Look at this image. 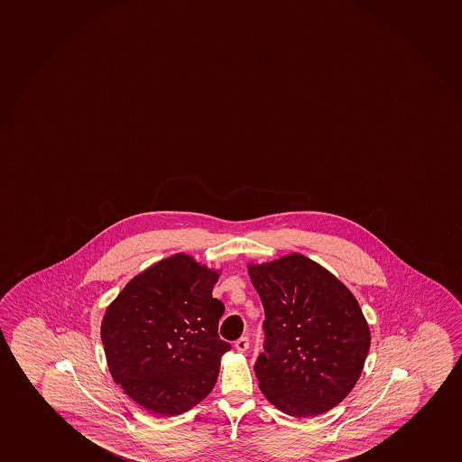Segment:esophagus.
<instances>
[{
	"label": "esophagus",
	"instance_id": "esophagus-1",
	"mask_svg": "<svg viewBox=\"0 0 462 462\" xmlns=\"http://www.w3.org/2000/svg\"><path fill=\"white\" fill-rule=\"evenodd\" d=\"M250 348V339L244 336V337H240L237 342H236V350L239 351V353H245V351Z\"/></svg>",
	"mask_w": 462,
	"mask_h": 462
}]
</instances>
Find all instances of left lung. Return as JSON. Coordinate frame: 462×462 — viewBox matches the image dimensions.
<instances>
[{
  "label": "left lung",
  "instance_id": "left-lung-1",
  "mask_svg": "<svg viewBox=\"0 0 462 462\" xmlns=\"http://www.w3.org/2000/svg\"><path fill=\"white\" fill-rule=\"evenodd\" d=\"M265 310V353L255 376L265 398L294 418L342 402L361 376L370 328L353 292L324 266L288 254L248 263Z\"/></svg>",
  "mask_w": 462,
  "mask_h": 462
}]
</instances>
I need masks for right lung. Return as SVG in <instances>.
<instances>
[{
	"mask_svg": "<svg viewBox=\"0 0 462 462\" xmlns=\"http://www.w3.org/2000/svg\"><path fill=\"white\" fill-rule=\"evenodd\" d=\"M217 281L218 271L180 253L131 279L106 308L101 342L112 379L151 413H185L216 385L231 350L217 333Z\"/></svg>",
	"mask_w": 462,
	"mask_h": 462,
	"instance_id": "obj_1",
	"label": "right lung"
}]
</instances>
